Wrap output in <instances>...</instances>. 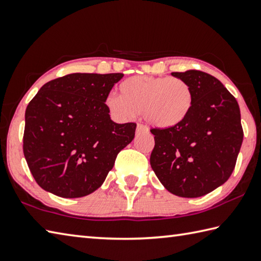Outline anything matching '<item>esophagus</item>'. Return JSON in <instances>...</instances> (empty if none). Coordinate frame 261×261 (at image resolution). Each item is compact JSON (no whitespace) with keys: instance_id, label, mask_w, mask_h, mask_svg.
I'll use <instances>...</instances> for the list:
<instances>
[{"instance_id":"obj_1","label":"esophagus","mask_w":261,"mask_h":261,"mask_svg":"<svg viewBox=\"0 0 261 261\" xmlns=\"http://www.w3.org/2000/svg\"><path fill=\"white\" fill-rule=\"evenodd\" d=\"M148 130H149L148 127L143 125V123H139L138 127H136V132H138V133H144V132H148Z\"/></svg>"}]
</instances>
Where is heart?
Masks as SVG:
<instances>
[{"label":"heart","mask_w":261,"mask_h":261,"mask_svg":"<svg viewBox=\"0 0 261 261\" xmlns=\"http://www.w3.org/2000/svg\"><path fill=\"white\" fill-rule=\"evenodd\" d=\"M120 96L109 95L105 105L119 120L144 114L157 128H171L188 117L194 104L193 89L179 77L135 75L119 86Z\"/></svg>","instance_id":"1"}]
</instances>
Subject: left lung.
<instances>
[{
	"label": "left lung",
	"mask_w": 261,
	"mask_h": 261,
	"mask_svg": "<svg viewBox=\"0 0 261 261\" xmlns=\"http://www.w3.org/2000/svg\"><path fill=\"white\" fill-rule=\"evenodd\" d=\"M172 75L188 82L194 104L179 125L150 129L154 135L150 164L170 193L200 197L225 184L234 171L244 135L240 107L211 74L189 70Z\"/></svg>",
	"instance_id": "obj_1"
}]
</instances>
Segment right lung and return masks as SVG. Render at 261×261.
I'll return each mask as SVG.
<instances>
[{"mask_svg":"<svg viewBox=\"0 0 261 261\" xmlns=\"http://www.w3.org/2000/svg\"><path fill=\"white\" fill-rule=\"evenodd\" d=\"M122 73H72L42 86L26 108L22 151L41 188L77 198L99 188L136 123L111 120L105 99Z\"/></svg>","mask_w":261,"mask_h":261,"instance_id":"obj_1","label":"right lung"}]
</instances>
